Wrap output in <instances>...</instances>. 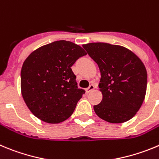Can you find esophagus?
<instances>
[{"instance_id":"1","label":"esophagus","mask_w":159,"mask_h":159,"mask_svg":"<svg viewBox=\"0 0 159 159\" xmlns=\"http://www.w3.org/2000/svg\"><path fill=\"white\" fill-rule=\"evenodd\" d=\"M94 89V86L93 85V84H91V85H90V87H88V88H87V89L85 90L86 93H87V94H89V93L91 92V91H92Z\"/></svg>"}]
</instances>
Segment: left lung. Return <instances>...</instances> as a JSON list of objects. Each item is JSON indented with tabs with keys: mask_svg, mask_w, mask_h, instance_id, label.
Returning a JSON list of instances; mask_svg holds the SVG:
<instances>
[{
	"mask_svg": "<svg viewBox=\"0 0 159 159\" xmlns=\"http://www.w3.org/2000/svg\"><path fill=\"white\" fill-rule=\"evenodd\" d=\"M97 63L102 100L94 106L100 118L113 124L124 123L139 111L145 98L148 73L143 63L124 46L106 43L83 45Z\"/></svg>",
	"mask_w": 159,
	"mask_h": 159,
	"instance_id": "left-lung-1",
	"label": "left lung"
}]
</instances>
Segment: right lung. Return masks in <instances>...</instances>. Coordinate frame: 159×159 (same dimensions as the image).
<instances>
[{"mask_svg": "<svg viewBox=\"0 0 159 159\" xmlns=\"http://www.w3.org/2000/svg\"><path fill=\"white\" fill-rule=\"evenodd\" d=\"M86 54L79 45L61 40L41 46L26 58L21 69V94L36 117L58 124L72 114L85 91L77 87L71 67Z\"/></svg>", "mask_w": 159, "mask_h": 159, "instance_id": "obj_1", "label": "right lung"}]
</instances>
